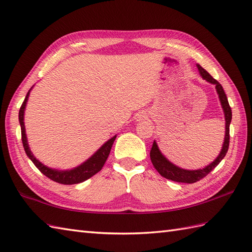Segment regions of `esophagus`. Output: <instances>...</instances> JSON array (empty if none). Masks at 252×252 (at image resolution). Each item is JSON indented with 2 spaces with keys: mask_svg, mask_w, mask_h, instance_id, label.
I'll return each instance as SVG.
<instances>
[{
  "mask_svg": "<svg viewBox=\"0 0 252 252\" xmlns=\"http://www.w3.org/2000/svg\"><path fill=\"white\" fill-rule=\"evenodd\" d=\"M139 118H140V120H143V119L145 118V115H143V114H142V115H140V116H139Z\"/></svg>",
  "mask_w": 252,
  "mask_h": 252,
  "instance_id": "1",
  "label": "esophagus"
}]
</instances>
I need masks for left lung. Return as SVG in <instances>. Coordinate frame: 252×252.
I'll list each match as a JSON object with an SVG mask.
<instances>
[{
    "label": "left lung",
    "instance_id": "left-lung-1",
    "mask_svg": "<svg viewBox=\"0 0 252 252\" xmlns=\"http://www.w3.org/2000/svg\"><path fill=\"white\" fill-rule=\"evenodd\" d=\"M198 66V69L201 73V76L203 77L206 81L211 82L213 84L216 85V90L217 93L219 95V99L220 102H221V106L223 109L224 112V118H225V136H224V142L222 145V150L220 152L219 156L215 159V161H213L210 165H207L204 169H200V170H184L181 169L179 167H176L173 163H171L167 158H165L160 151H159L158 146L156 144V142L154 141L153 142V146L152 150L150 153L151 156V160L154 168L158 171V173L160 174L161 176L165 177L167 180H171L174 182H179V183H187V184H192L198 182L200 180L205 177L208 173L211 172L212 170H214L215 168L217 167L219 164V162L222 160L224 158L225 154L228 153L229 150V143H230V123L232 120V110L231 107L229 105L228 98H226V95L224 93V91L222 89V85L220 84L216 79H214L210 73H208L203 67H201L200 65Z\"/></svg>",
    "mask_w": 252,
    "mask_h": 252
}]
</instances>
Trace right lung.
Listing matches in <instances>:
<instances>
[{
	"instance_id": "obj_1",
	"label": "right lung",
	"mask_w": 252,
	"mask_h": 252,
	"mask_svg": "<svg viewBox=\"0 0 252 252\" xmlns=\"http://www.w3.org/2000/svg\"><path fill=\"white\" fill-rule=\"evenodd\" d=\"M29 94H30V91L28 92V94H27L26 98H24V100L20 107L19 122H20V126H21V140H22L24 151H26L28 157L36 165V168H37L42 174L49 177V179L52 180L53 182L64 184V185H72V184L82 183L84 181L89 180L90 177L95 175L96 173L99 172V171L102 169L103 164H105L107 158L110 154V151H111V147L113 145V142H114L116 136H114L113 138L107 141V142L103 144L100 149L98 150L90 159H88V160L84 163H82L81 165H79V167L72 169V170H69V171H60V170H54V169L48 168V167H46V165L42 164L41 162H39L37 159L33 156L32 152H31L29 149L27 136H26V128H24V122H23L24 109H26Z\"/></svg>"
}]
</instances>
